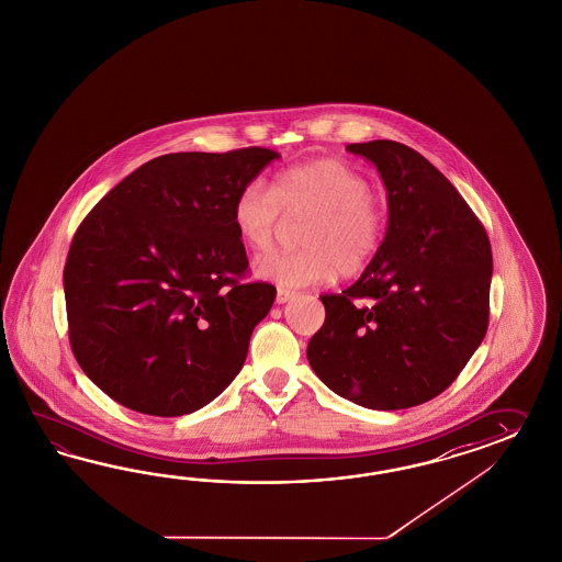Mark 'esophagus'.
I'll use <instances>...</instances> for the list:
<instances>
[{
  "label": "esophagus",
  "mask_w": 562,
  "mask_h": 562,
  "mask_svg": "<svg viewBox=\"0 0 562 562\" xmlns=\"http://www.w3.org/2000/svg\"><path fill=\"white\" fill-rule=\"evenodd\" d=\"M294 296H296V292H290V290L278 289V292H276V303H289V301H292Z\"/></svg>",
  "instance_id": "1"
}]
</instances>
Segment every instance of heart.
Instances as JSON below:
<instances>
[{"label":"heart","mask_w":562,"mask_h":562,"mask_svg":"<svg viewBox=\"0 0 562 562\" xmlns=\"http://www.w3.org/2000/svg\"><path fill=\"white\" fill-rule=\"evenodd\" d=\"M362 171L341 159H315L284 169L273 188L249 180L233 200L231 221L254 256L272 251L284 216L304 218L303 251L263 259L256 273L280 289L296 290L356 276L376 259L389 214L372 196Z\"/></svg>","instance_id":"heart-1"}]
</instances>
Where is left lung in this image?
<instances>
[{
  "mask_svg": "<svg viewBox=\"0 0 562 562\" xmlns=\"http://www.w3.org/2000/svg\"><path fill=\"white\" fill-rule=\"evenodd\" d=\"M346 149L379 169L389 227L356 284L321 296L325 323L306 358L335 395L368 409H409L443 393L485 337L491 243L424 155L396 140Z\"/></svg>",
  "mask_w": 562,
  "mask_h": 562,
  "instance_id": "1",
  "label": "left lung"
}]
</instances>
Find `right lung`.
<instances>
[{
    "label": "right lung",
    "mask_w": 562,
    "mask_h": 562,
    "mask_svg": "<svg viewBox=\"0 0 562 562\" xmlns=\"http://www.w3.org/2000/svg\"><path fill=\"white\" fill-rule=\"evenodd\" d=\"M278 157L261 147L161 155L83 218L63 272L69 341L110 398L178 417L239 374L276 289L239 284L247 256L231 206Z\"/></svg>",
    "instance_id": "right-lung-1"
}]
</instances>
